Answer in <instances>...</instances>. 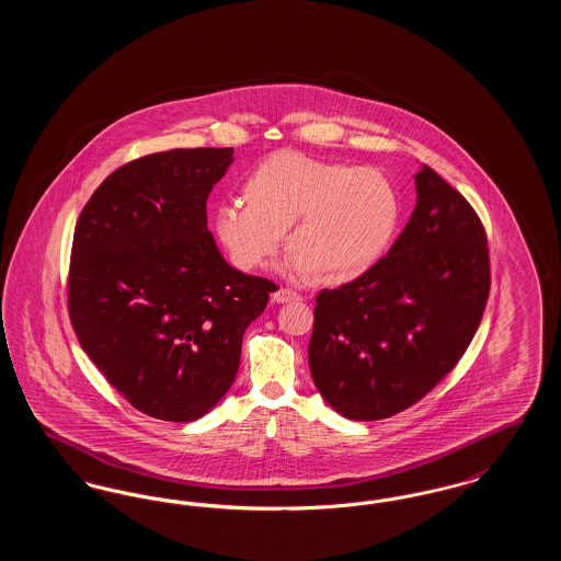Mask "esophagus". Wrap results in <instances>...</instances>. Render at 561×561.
<instances>
[{"label":"esophagus","mask_w":561,"mask_h":561,"mask_svg":"<svg viewBox=\"0 0 561 561\" xmlns=\"http://www.w3.org/2000/svg\"><path fill=\"white\" fill-rule=\"evenodd\" d=\"M271 298H273V302H290V300H298L300 294L294 293L290 288H279L271 294Z\"/></svg>","instance_id":"1"}]
</instances>
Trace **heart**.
<instances>
[{"label":"heart","mask_w":561,"mask_h":561,"mask_svg":"<svg viewBox=\"0 0 561 561\" xmlns=\"http://www.w3.org/2000/svg\"><path fill=\"white\" fill-rule=\"evenodd\" d=\"M241 197L245 206L227 202L214 213V233L241 271L267 267L286 233V275L347 284L385 256L400 227V191L385 172L296 151L256 163Z\"/></svg>","instance_id":"b5f03b06"}]
</instances>
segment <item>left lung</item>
<instances>
[{"instance_id":"1","label":"left lung","mask_w":561,"mask_h":561,"mask_svg":"<svg viewBox=\"0 0 561 561\" xmlns=\"http://www.w3.org/2000/svg\"><path fill=\"white\" fill-rule=\"evenodd\" d=\"M414 181V213L387 256L316 298L311 376L351 421H380L423 400L469 347L488 302L480 216L425 163Z\"/></svg>"}]
</instances>
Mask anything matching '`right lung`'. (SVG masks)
<instances>
[{
    "mask_svg": "<svg viewBox=\"0 0 561 561\" xmlns=\"http://www.w3.org/2000/svg\"><path fill=\"white\" fill-rule=\"evenodd\" d=\"M233 149H172L117 168L83 206L69 268L81 348L147 416L191 423L236 380L275 284L231 267L206 202Z\"/></svg>",
    "mask_w": 561,
    "mask_h": 561,
    "instance_id": "obj_1",
    "label": "right lung"
}]
</instances>
